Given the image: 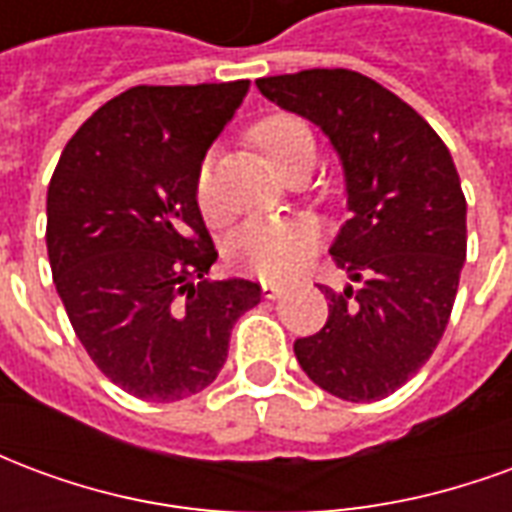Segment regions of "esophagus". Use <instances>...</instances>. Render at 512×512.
Listing matches in <instances>:
<instances>
[{
    "label": "esophagus",
    "instance_id": "34e87169",
    "mask_svg": "<svg viewBox=\"0 0 512 512\" xmlns=\"http://www.w3.org/2000/svg\"><path fill=\"white\" fill-rule=\"evenodd\" d=\"M282 293H285V288L277 285V282H263V296H266V299H279Z\"/></svg>",
    "mask_w": 512,
    "mask_h": 512
}]
</instances>
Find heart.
Segmentation results:
<instances>
[{
	"mask_svg": "<svg viewBox=\"0 0 512 512\" xmlns=\"http://www.w3.org/2000/svg\"><path fill=\"white\" fill-rule=\"evenodd\" d=\"M255 142L271 164L288 175L301 161L315 158V136L310 126L293 115H271L255 126ZM194 200L208 222L219 224L224 208L216 197L211 161H202L194 180ZM318 233L310 224L290 219H252L238 227L224 246L227 263L246 277L285 279L315 252Z\"/></svg>",
	"mask_w": 512,
	"mask_h": 512,
	"instance_id": "obj_1",
	"label": "heart"
}]
</instances>
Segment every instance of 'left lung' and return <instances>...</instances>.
<instances>
[{
    "instance_id": "obj_1",
    "label": "left lung",
    "mask_w": 512,
    "mask_h": 512,
    "mask_svg": "<svg viewBox=\"0 0 512 512\" xmlns=\"http://www.w3.org/2000/svg\"><path fill=\"white\" fill-rule=\"evenodd\" d=\"M257 87L329 134L354 211L332 260L356 288L318 285L329 318L293 343L296 359L332 395L381 400L428 362L450 323L466 260L458 169L428 120L370 76L310 68Z\"/></svg>"
}]
</instances>
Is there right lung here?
<instances>
[{"instance_id": "obj_1", "label": "right lung", "mask_w": 512, "mask_h": 512, "mask_svg": "<svg viewBox=\"0 0 512 512\" xmlns=\"http://www.w3.org/2000/svg\"><path fill=\"white\" fill-rule=\"evenodd\" d=\"M249 82L136 84L62 150L46 246L76 337L112 384L172 403L219 376L252 279H205L219 257L194 200L205 150Z\"/></svg>"}]
</instances>
